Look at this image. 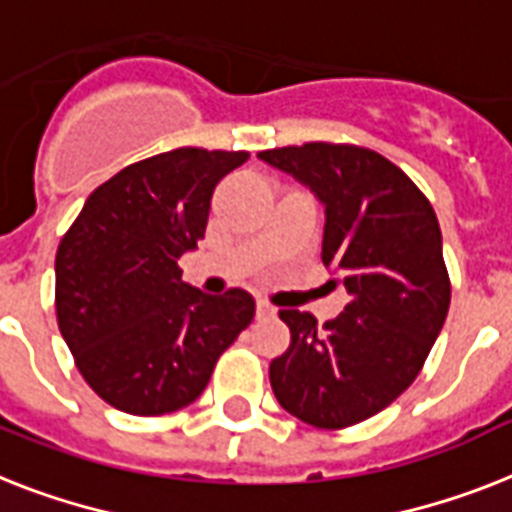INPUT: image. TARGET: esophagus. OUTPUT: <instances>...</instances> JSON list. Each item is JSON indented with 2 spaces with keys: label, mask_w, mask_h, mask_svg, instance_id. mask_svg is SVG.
<instances>
[{
  "label": "esophagus",
  "mask_w": 512,
  "mask_h": 512,
  "mask_svg": "<svg viewBox=\"0 0 512 512\" xmlns=\"http://www.w3.org/2000/svg\"><path fill=\"white\" fill-rule=\"evenodd\" d=\"M276 313V307L268 305L265 299H257V318H268V315Z\"/></svg>",
  "instance_id": "esophagus-1"
}]
</instances>
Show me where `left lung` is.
<instances>
[{"label": "left lung", "instance_id": "1", "mask_svg": "<svg viewBox=\"0 0 512 512\" xmlns=\"http://www.w3.org/2000/svg\"><path fill=\"white\" fill-rule=\"evenodd\" d=\"M326 207L323 265L350 302L334 321L281 310L292 344L270 363L278 405L315 429H347L392 405L421 373L450 310L442 231L394 162L355 144L260 152Z\"/></svg>", "mask_w": 512, "mask_h": 512}]
</instances>
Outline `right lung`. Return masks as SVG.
<instances>
[{"instance_id": "add662e5", "label": "right lung", "mask_w": 512, "mask_h": 512, "mask_svg": "<svg viewBox=\"0 0 512 512\" xmlns=\"http://www.w3.org/2000/svg\"><path fill=\"white\" fill-rule=\"evenodd\" d=\"M247 152L181 147L91 191L54 260L57 326L86 384L131 415H165L205 392L218 357L255 318L244 289L181 281L178 257L205 239L218 181Z\"/></svg>"}]
</instances>
